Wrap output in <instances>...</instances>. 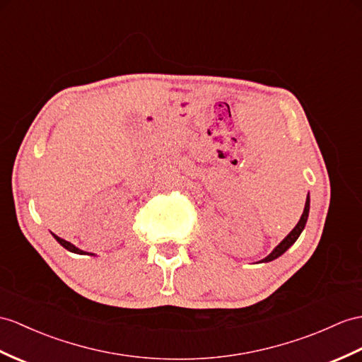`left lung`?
I'll return each mask as SVG.
<instances>
[{"instance_id":"left-lung-1","label":"left lung","mask_w":362,"mask_h":362,"mask_svg":"<svg viewBox=\"0 0 362 362\" xmlns=\"http://www.w3.org/2000/svg\"><path fill=\"white\" fill-rule=\"evenodd\" d=\"M308 209H310V198H308V195H307V199H305V207H304V211H303V215H301V219H299L298 221V224L295 226V228L292 232H290L283 241H281L276 247H275V250H273L267 258H264L262 259V262H269V261H273V259H276L278 257H281V255H283L290 245H292L296 240H298V236L301 235V232L304 230V227H305V223H307V218H308Z\"/></svg>"}]
</instances>
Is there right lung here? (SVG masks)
Returning <instances> with one entry per match:
<instances>
[{
    "label": "right lung",
    "instance_id": "add662e5",
    "mask_svg": "<svg viewBox=\"0 0 362 362\" xmlns=\"http://www.w3.org/2000/svg\"><path fill=\"white\" fill-rule=\"evenodd\" d=\"M52 235H54V233H52ZM54 238H55V240H57L61 245H63L64 249H67L69 252H74V253H78V255H83V253H86V252H83V250H79L78 247H75L74 244H70L69 241L63 240V238H59V236H57V235H54ZM90 255H92V253H90Z\"/></svg>",
    "mask_w": 362,
    "mask_h": 362
}]
</instances>
